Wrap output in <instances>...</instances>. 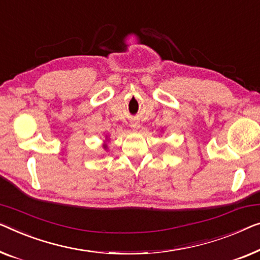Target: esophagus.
Listing matches in <instances>:
<instances>
[{
	"label": "esophagus",
	"instance_id": "34e87169",
	"mask_svg": "<svg viewBox=\"0 0 260 260\" xmlns=\"http://www.w3.org/2000/svg\"><path fill=\"white\" fill-rule=\"evenodd\" d=\"M131 127H132V128H133L134 131H137V129L139 128V127H140V125H139L138 121H132V122H131Z\"/></svg>",
	"mask_w": 260,
	"mask_h": 260
}]
</instances>
